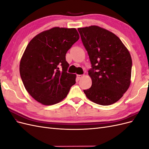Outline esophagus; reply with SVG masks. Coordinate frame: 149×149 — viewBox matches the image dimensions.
<instances>
[{
	"label": "esophagus",
	"instance_id": "34e87169",
	"mask_svg": "<svg viewBox=\"0 0 149 149\" xmlns=\"http://www.w3.org/2000/svg\"><path fill=\"white\" fill-rule=\"evenodd\" d=\"M83 76L84 75H82V74H77V76H76V77H77V79L79 80L80 79H81L83 77Z\"/></svg>",
	"mask_w": 149,
	"mask_h": 149
}]
</instances>
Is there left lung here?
Listing matches in <instances>:
<instances>
[{"label": "left lung", "instance_id": "left-lung-1", "mask_svg": "<svg viewBox=\"0 0 149 149\" xmlns=\"http://www.w3.org/2000/svg\"><path fill=\"white\" fill-rule=\"evenodd\" d=\"M78 30L92 68L91 87L84 90L90 101L109 106L123 96L130 84L132 58L120 38L111 31L91 25Z\"/></svg>", "mask_w": 149, "mask_h": 149}]
</instances>
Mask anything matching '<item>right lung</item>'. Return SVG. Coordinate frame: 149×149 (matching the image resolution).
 I'll use <instances>...</instances> for the list:
<instances>
[{"instance_id":"1","label":"right lung","mask_w":149,"mask_h":149,"mask_svg":"<svg viewBox=\"0 0 149 149\" xmlns=\"http://www.w3.org/2000/svg\"><path fill=\"white\" fill-rule=\"evenodd\" d=\"M79 38L76 29L53 27L36 35L26 46L20 74L26 90L38 102L47 106L60 102L76 83V75L67 73L65 56Z\"/></svg>"}]
</instances>
